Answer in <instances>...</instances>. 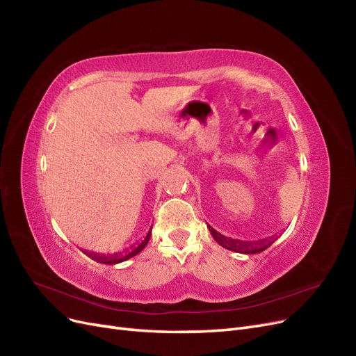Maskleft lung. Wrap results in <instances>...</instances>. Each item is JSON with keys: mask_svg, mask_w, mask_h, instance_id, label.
I'll return each instance as SVG.
<instances>
[{"mask_svg": "<svg viewBox=\"0 0 356 356\" xmlns=\"http://www.w3.org/2000/svg\"><path fill=\"white\" fill-rule=\"evenodd\" d=\"M211 234L213 237V240L218 243L220 245H222L224 249L236 252V253H243V254H254V253H260L266 250L269 245H272L275 243V240H277V236H272L264 240H257V241H241V240H234V238H228L225 236H222L218 231L213 229L211 225H208Z\"/></svg>", "mask_w": 356, "mask_h": 356, "instance_id": "8db88e82", "label": "left lung"}]
</instances>
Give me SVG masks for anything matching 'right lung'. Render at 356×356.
Listing matches in <instances>:
<instances>
[{
    "instance_id": "right-lung-1",
    "label": "right lung",
    "mask_w": 356,
    "mask_h": 356,
    "mask_svg": "<svg viewBox=\"0 0 356 356\" xmlns=\"http://www.w3.org/2000/svg\"><path fill=\"white\" fill-rule=\"evenodd\" d=\"M152 228V227H151ZM151 228L147 233V236L144 237V240L141 243H138L136 245H132L131 250H127L125 253H115V254H99L95 252H88V250H83L84 254H87L90 259L100 261V264H106V265H116L120 264V261H125L134 256H136L140 252L144 250V247L148 244L149 237H151Z\"/></svg>"
}]
</instances>
